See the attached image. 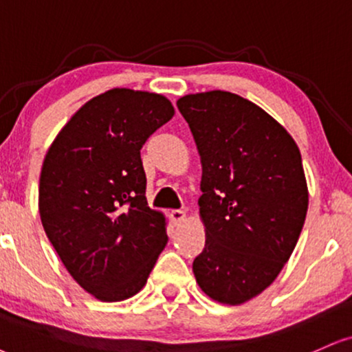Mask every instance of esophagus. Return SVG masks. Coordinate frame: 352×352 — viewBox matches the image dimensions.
Masks as SVG:
<instances>
[{
	"instance_id": "obj_1",
	"label": "esophagus",
	"mask_w": 352,
	"mask_h": 352,
	"mask_svg": "<svg viewBox=\"0 0 352 352\" xmlns=\"http://www.w3.org/2000/svg\"><path fill=\"white\" fill-rule=\"evenodd\" d=\"M171 219L175 223H183L186 220V212L184 210H173Z\"/></svg>"
}]
</instances>
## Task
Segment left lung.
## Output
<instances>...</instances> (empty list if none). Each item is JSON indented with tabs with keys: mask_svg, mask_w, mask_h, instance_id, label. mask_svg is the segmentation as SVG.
Listing matches in <instances>:
<instances>
[{
	"mask_svg": "<svg viewBox=\"0 0 352 352\" xmlns=\"http://www.w3.org/2000/svg\"><path fill=\"white\" fill-rule=\"evenodd\" d=\"M177 107L202 164L206 248L192 272L212 300L241 305L276 280L300 236L309 209L300 150L274 117L228 91L186 94Z\"/></svg>",
	"mask_w": 352,
	"mask_h": 352,
	"instance_id": "left-lung-1",
	"label": "left lung"
}]
</instances>
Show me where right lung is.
<instances>
[{"label": "right lung", "instance_id": "obj_1", "mask_svg": "<svg viewBox=\"0 0 352 352\" xmlns=\"http://www.w3.org/2000/svg\"><path fill=\"white\" fill-rule=\"evenodd\" d=\"M175 116L163 94L114 88L63 125L42 163L38 214L70 276L101 302L133 297L168 243L140 148Z\"/></svg>", "mask_w": 352, "mask_h": 352}]
</instances>
